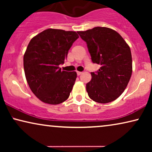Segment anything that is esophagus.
<instances>
[{"instance_id":"1","label":"esophagus","mask_w":152,"mask_h":152,"mask_svg":"<svg viewBox=\"0 0 152 152\" xmlns=\"http://www.w3.org/2000/svg\"><path fill=\"white\" fill-rule=\"evenodd\" d=\"M82 72H79V71H77V75H82Z\"/></svg>"}]
</instances>
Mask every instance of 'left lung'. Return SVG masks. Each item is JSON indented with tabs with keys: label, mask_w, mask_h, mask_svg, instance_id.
I'll use <instances>...</instances> for the list:
<instances>
[{
	"label": "left lung",
	"mask_w": 152,
	"mask_h": 152,
	"mask_svg": "<svg viewBox=\"0 0 152 152\" xmlns=\"http://www.w3.org/2000/svg\"><path fill=\"white\" fill-rule=\"evenodd\" d=\"M87 44L93 63L100 65L86 84L89 97L106 104L118 98L125 90L132 73L130 48L115 30L95 27L77 32Z\"/></svg>",
	"instance_id": "1"
}]
</instances>
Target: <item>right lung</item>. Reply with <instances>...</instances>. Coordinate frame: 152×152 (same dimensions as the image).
Instances as JSON below:
<instances>
[{
    "label": "right lung",
    "instance_id": "add662e5",
    "mask_svg": "<svg viewBox=\"0 0 152 152\" xmlns=\"http://www.w3.org/2000/svg\"><path fill=\"white\" fill-rule=\"evenodd\" d=\"M78 38L73 31L48 29L31 39L23 57L24 71L31 91L41 101L59 104L69 97L77 73L59 66Z\"/></svg>",
    "mask_w": 152,
    "mask_h": 152
}]
</instances>
